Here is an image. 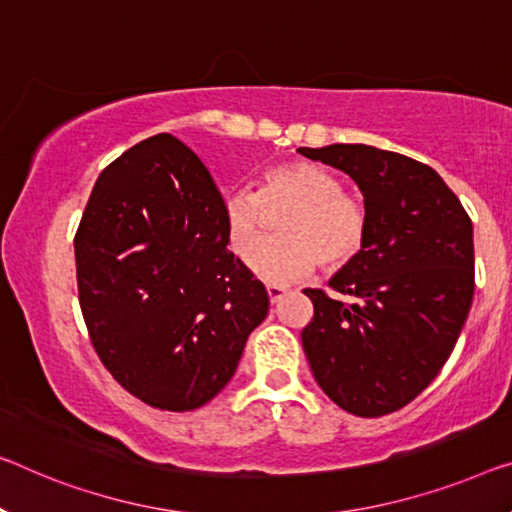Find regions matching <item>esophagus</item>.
Listing matches in <instances>:
<instances>
[{"label":"esophagus","instance_id":"obj_1","mask_svg":"<svg viewBox=\"0 0 512 512\" xmlns=\"http://www.w3.org/2000/svg\"><path fill=\"white\" fill-rule=\"evenodd\" d=\"M267 295H270V302L277 304L283 295H286V288L277 286V283H267Z\"/></svg>","mask_w":512,"mask_h":512}]
</instances>
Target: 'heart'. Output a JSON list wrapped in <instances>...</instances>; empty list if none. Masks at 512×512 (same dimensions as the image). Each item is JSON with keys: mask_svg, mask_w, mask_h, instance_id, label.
Instances as JSON below:
<instances>
[{"mask_svg": "<svg viewBox=\"0 0 512 512\" xmlns=\"http://www.w3.org/2000/svg\"><path fill=\"white\" fill-rule=\"evenodd\" d=\"M283 209L282 213L280 210ZM278 220L281 239L255 248L267 214ZM224 226L231 249L249 258L267 281H293L320 265L336 270L355 258L366 240L368 215L357 196L343 192L341 178L320 164L293 160L267 169L254 190L224 199Z\"/></svg>", "mask_w": 512, "mask_h": 512, "instance_id": "1", "label": "heart"}]
</instances>
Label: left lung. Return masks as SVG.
<instances>
[{
	"label": "left lung",
	"mask_w": 512,
	"mask_h": 512,
	"mask_svg": "<svg viewBox=\"0 0 512 512\" xmlns=\"http://www.w3.org/2000/svg\"><path fill=\"white\" fill-rule=\"evenodd\" d=\"M364 194L366 240L332 279L352 304L306 288L302 345L345 412L384 416L419 396L451 357L474 300V226L428 164L366 144L300 148Z\"/></svg>",
	"instance_id": "obj_1"
}]
</instances>
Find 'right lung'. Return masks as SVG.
Instances as JSON below:
<instances>
[{"mask_svg": "<svg viewBox=\"0 0 512 512\" xmlns=\"http://www.w3.org/2000/svg\"><path fill=\"white\" fill-rule=\"evenodd\" d=\"M226 245L222 194L176 137L132 146L93 185L75 235L84 322L114 380L157 410L215 398L270 309Z\"/></svg>", "mask_w": 512, "mask_h": 512, "instance_id": "add662e5", "label": "right lung"}]
</instances>
